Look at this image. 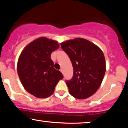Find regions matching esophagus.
I'll return each instance as SVG.
<instances>
[{"instance_id":"34e87169","label":"esophagus","mask_w":128,"mask_h":128,"mask_svg":"<svg viewBox=\"0 0 128 128\" xmlns=\"http://www.w3.org/2000/svg\"><path fill=\"white\" fill-rule=\"evenodd\" d=\"M60 71L62 73H63V69H60Z\"/></svg>"}]
</instances>
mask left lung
<instances>
[{
    "label": "left lung",
    "instance_id": "8db88e82",
    "mask_svg": "<svg viewBox=\"0 0 128 128\" xmlns=\"http://www.w3.org/2000/svg\"><path fill=\"white\" fill-rule=\"evenodd\" d=\"M70 58L74 76L66 83L71 96L86 99L101 86L106 72L104 55L100 47L86 39L76 38L60 43Z\"/></svg>",
    "mask_w": 128,
    "mask_h": 128
}]
</instances>
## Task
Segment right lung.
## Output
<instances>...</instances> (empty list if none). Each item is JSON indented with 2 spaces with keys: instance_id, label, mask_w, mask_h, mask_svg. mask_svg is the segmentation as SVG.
<instances>
[{
  "instance_id": "1",
  "label": "right lung",
  "mask_w": 128,
  "mask_h": 128,
  "mask_svg": "<svg viewBox=\"0 0 128 128\" xmlns=\"http://www.w3.org/2000/svg\"><path fill=\"white\" fill-rule=\"evenodd\" d=\"M58 42L42 37L28 44L20 53L17 70L20 82L30 94L40 98L52 96L55 86L64 78L59 70L54 68L50 58L58 48Z\"/></svg>"
}]
</instances>
